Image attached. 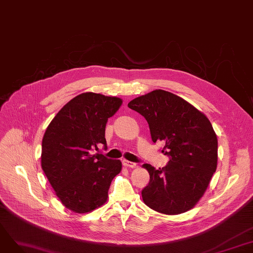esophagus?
Masks as SVG:
<instances>
[{"mask_svg": "<svg viewBox=\"0 0 253 253\" xmlns=\"http://www.w3.org/2000/svg\"><path fill=\"white\" fill-rule=\"evenodd\" d=\"M123 165L126 168H135L136 167L135 163H131V162H128V161H123Z\"/></svg>", "mask_w": 253, "mask_h": 253, "instance_id": "esophagus-1", "label": "esophagus"}]
</instances>
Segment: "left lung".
Segmentation results:
<instances>
[{"mask_svg":"<svg viewBox=\"0 0 253 253\" xmlns=\"http://www.w3.org/2000/svg\"><path fill=\"white\" fill-rule=\"evenodd\" d=\"M128 107L148 122L153 143L170 161L156 170L143 165L150 181L142 191L149 208L166 214L193 209L203 196L218 162V139L210 120L172 92L156 89L133 99Z\"/></svg>","mask_w":253,"mask_h":253,"instance_id":"left-lung-1","label":"left lung"}]
</instances>
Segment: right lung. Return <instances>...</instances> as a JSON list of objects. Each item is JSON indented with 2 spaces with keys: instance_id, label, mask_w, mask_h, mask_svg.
I'll return each mask as SVG.
<instances>
[{
  "instance_id": "add662e5",
  "label": "right lung",
  "mask_w": 253,
  "mask_h": 253,
  "mask_svg": "<svg viewBox=\"0 0 253 253\" xmlns=\"http://www.w3.org/2000/svg\"><path fill=\"white\" fill-rule=\"evenodd\" d=\"M122 102L83 92L58 111L43 134L42 168L57 197L74 212H89L104 204L121 172V161L91 151L106 147V123Z\"/></svg>"
}]
</instances>
